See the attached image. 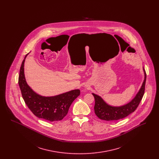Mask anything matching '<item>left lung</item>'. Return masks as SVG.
<instances>
[{
    "label": "left lung",
    "mask_w": 159,
    "mask_h": 159,
    "mask_svg": "<svg viewBox=\"0 0 159 159\" xmlns=\"http://www.w3.org/2000/svg\"><path fill=\"white\" fill-rule=\"evenodd\" d=\"M144 80L142 86L135 97L128 104L121 107H113L108 105L99 96L92 93L95 98V113L100 119L113 121L123 119L135 111L143 97L146 82V73L144 70Z\"/></svg>",
    "instance_id": "obj_1"
}]
</instances>
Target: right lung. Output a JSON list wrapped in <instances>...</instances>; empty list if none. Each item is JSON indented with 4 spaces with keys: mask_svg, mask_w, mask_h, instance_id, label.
I'll use <instances>...</instances> for the list:
<instances>
[{
    "mask_svg": "<svg viewBox=\"0 0 159 159\" xmlns=\"http://www.w3.org/2000/svg\"><path fill=\"white\" fill-rule=\"evenodd\" d=\"M25 55L20 67L18 84L25 104L36 117L50 121L62 120L68 113L73 101L80 95L79 89L69 91L54 97H42L35 93L26 83L24 65Z\"/></svg>",
    "mask_w": 159,
    "mask_h": 159,
    "instance_id": "1",
    "label": "right lung"
}]
</instances>
